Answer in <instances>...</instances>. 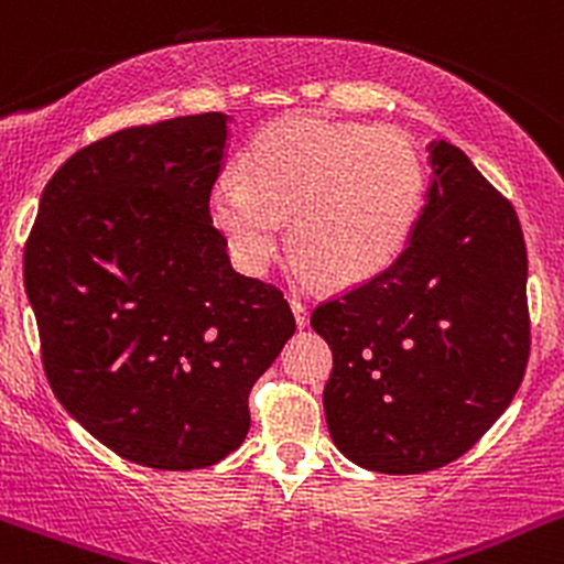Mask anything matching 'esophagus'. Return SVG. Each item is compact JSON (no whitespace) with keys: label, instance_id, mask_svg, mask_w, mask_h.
Wrapping results in <instances>:
<instances>
[{"label":"esophagus","instance_id":"1","mask_svg":"<svg viewBox=\"0 0 564 564\" xmlns=\"http://www.w3.org/2000/svg\"><path fill=\"white\" fill-rule=\"evenodd\" d=\"M292 313L300 329H305V326L311 324V311H307V305L302 300H292Z\"/></svg>","mask_w":564,"mask_h":564}]
</instances>
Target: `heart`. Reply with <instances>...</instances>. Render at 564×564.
<instances>
[{
	"mask_svg": "<svg viewBox=\"0 0 564 564\" xmlns=\"http://www.w3.org/2000/svg\"><path fill=\"white\" fill-rule=\"evenodd\" d=\"M216 178L208 216L249 275L268 270L292 216V246L334 286L369 281L399 257L417 219L423 171L393 128L289 115Z\"/></svg>",
	"mask_w": 564,
	"mask_h": 564,
	"instance_id": "1",
	"label": "heart"
}]
</instances>
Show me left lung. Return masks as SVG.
Returning a JSON list of instances; mask_svg holds the SVG:
<instances>
[{
    "label": "left lung",
    "mask_w": 564,
    "mask_h": 564,
    "mask_svg": "<svg viewBox=\"0 0 564 564\" xmlns=\"http://www.w3.org/2000/svg\"><path fill=\"white\" fill-rule=\"evenodd\" d=\"M425 150L431 184L404 251L311 318L334 352L332 442L377 474L466 455L511 404L530 356L517 212L455 144Z\"/></svg>",
    "instance_id": "1"
}]
</instances>
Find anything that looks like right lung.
Segmentation results:
<instances>
[{
    "instance_id": "1",
    "label": "right lung",
    "mask_w": 564,
    "mask_h": 564,
    "mask_svg": "<svg viewBox=\"0 0 564 564\" xmlns=\"http://www.w3.org/2000/svg\"><path fill=\"white\" fill-rule=\"evenodd\" d=\"M230 117H173L72 154L42 192L23 283L55 399L126 460L214 466L294 334L289 302L232 270L208 216Z\"/></svg>"
}]
</instances>
